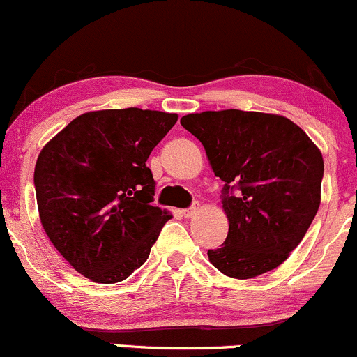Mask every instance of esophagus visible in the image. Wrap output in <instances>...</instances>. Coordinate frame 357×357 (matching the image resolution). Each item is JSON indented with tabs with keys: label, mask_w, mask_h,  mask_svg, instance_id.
Segmentation results:
<instances>
[{
	"label": "esophagus",
	"mask_w": 357,
	"mask_h": 357,
	"mask_svg": "<svg viewBox=\"0 0 357 357\" xmlns=\"http://www.w3.org/2000/svg\"><path fill=\"white\" fill-rule=\"evenodd\" d=\"M196 211H198V206H196V204H192V206L186 208V210H183L181 215L184 216V218H191L192 215H196Z\"/></svg>",
	"instance_id": "1"
}]
</instances>
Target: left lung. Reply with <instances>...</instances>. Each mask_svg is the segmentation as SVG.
<instances>
[{
  "label": "left lung",
  "mask_w": 357,
  "mask_h": 357,
  "mask_svg": "<svg viewBox=\"0 0 357 357\" xmlns=\"http://www.w3.org/2000/svg\"><path fill=\"white\" fill-rule=\"evenodd\" d=\"M223 181L230 228L208 258L225 275L252 278L277 268L301 243L321 204L324 161L309 136L287 117L206 110L181 117Z\"/></svg>",
  "instance_id": "left-lung-1"
}]
</instances>
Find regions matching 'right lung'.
Returning <instances> with one entry per match:
<instances>
[{
	"instance_id": "right-lung-1",
	"label": "right lung",
	"mask_w": 357,
	"mask_h": 357,
	"mask_svg": "<svg viewBox=\"0 0 357 357\" xmlns=\"http://www.w3.org/2000/svg\"><path fill=\"white\" fill-rule=\"evenodd\" d=\"M176 114L136 107L82 114L43 147L35 191L45 233L77 272L124 280L149 257L171 215L154 206L147 158Z\"/></svg>"
}]
</instances>
